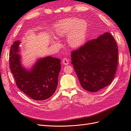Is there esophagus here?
I'll return each instance as SVG.
<instances>
[{"mask_svg":"<svg viewBox=\"0 0 131 131\" xmlns=\"http://www.w3.org/2000/svg\"><path fill=\"white\" fill-rule=\"evenodd\" d=\"M62 63L63 65H67L69 64V60H68V59L67 58H64L62 60Z\"/></svg>","mask_w":131,"mask_h":131,"instance_id":"34e87169","label":"esophagus"}]
</instances>
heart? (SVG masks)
<instances>
[{"mask_svg":"<svg viewBox=\"0 0 131 131\" xmlns=\"http://www.w3.org/2000/svg\"><path fill=\"white\" fill-rule=\"evenodd\" d=\"M87 25L83 20L77 17H70L60 21L55 32L60 37L68 35V43L72 48H77L84 43L87 32Z\"/></svg>","mask_w":131,"mask_h":131,"instance_id":"1","label":"heart"}]
</instances>
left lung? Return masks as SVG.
Listing matches in <instances>:
<instances>
[{"instance_id": "obj_1", "label": "left lung", "mask_w": 131, "mask_h": 131, "mask_svg": "<svg viewBox=\"0 0 131 131\" xmlns=\"http://www.w3.org/2000/svg\"><path fill=\"white\" fill-rule=\"evenodd\" d=\"M71 63L81 85L95 92L110 85L118 64V48L110 33L89 40L71 52Z\"/></svg>"}]
</instances>
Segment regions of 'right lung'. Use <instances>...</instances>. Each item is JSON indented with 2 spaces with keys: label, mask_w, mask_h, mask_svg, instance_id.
Here are the masks:
<instances>
[{
  "label": "right lung",
  "mask_w": 131,
  "mask_h": 131,
  "mask_svg": "<svg viewBox=\"0 0 131 131\" xmlns=\"http://www.w3.org/2000/svg\"><path fill=\"white\" fill-rule=\"evenodd\" d=\"M19 41L10 47L9 65L17 87L35 100H44L54 94L58 84L61 70L60 60L51 57L38 60L30 70L21 64Z\"/></svg>",
  "instance_id": "1"
}]
</instances>
